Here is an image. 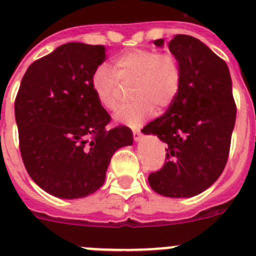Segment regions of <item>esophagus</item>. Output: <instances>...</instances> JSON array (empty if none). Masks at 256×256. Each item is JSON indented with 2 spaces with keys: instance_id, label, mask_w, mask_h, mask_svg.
<instances>
[{
  "instance_id": "1",
  "label": "esophagus",
  "mask_w": 256,
  "mask_h": 256,
  "mask_svg": "<svg viewBox=\"0 0 256 256\" xmlns=\"http://www.w3.org/2000/svg\"><path fill=\"white\" fill-rule=\"evenodd\" d=\"M132 135H134L135 140H140L142 136H143V134H142L140 130H134L132 131Z\"/></svg>"
}]
</instances>
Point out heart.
<instances>
[{
	"instance_id": "obj_1",
	"label": "heart",
	"mask_w": 256,
	"mask_h": 256,
	"mask_svg": "<svg viewBox=\"0 0 256 256\" xmlns=\"http://www.w3.org/2000/svg\"><path fill=\"white\" fill-rule=\"evenodd\" d=\"M112 70L98 66L91 76V88L98 102L106 110H116L121 99L122 86H130V103L114 114L121 124L138 128L150 117L154 106H170L176 98L182 82V66L170 51L132 48L116 56Z\"/></svg>"
}]
</instances>
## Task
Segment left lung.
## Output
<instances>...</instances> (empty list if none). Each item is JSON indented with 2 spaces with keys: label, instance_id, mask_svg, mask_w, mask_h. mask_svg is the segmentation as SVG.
<instances>
[{
  "label": "left lung",
  "instance_id": "8db88e82",
  "mask_svg": "<svg viewBox=\"0 0 256 256\" xmlns=\"http://www.w3.org/2000/svg\"><path fill=\"white\" fill-rule=\"evenodd\" d=\"M153 44L162 46L164 40ZM168 50L180 62V88L168 110L143 132L168 144L166 162L150 172V186L158 194L183 198L208 190L223 172L237 108L228 66L204 42L176 34Z\"/></svg>",
  "mask_w": 256,
  "mask_h": 256
}]
</instances>
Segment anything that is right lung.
Wrapping results in <instances>:
<instances>
[{
  "mask_svg": "<svg viewBox=\"0 0 256 256\" xmlns=\"http://www.w3.org/2000/svg\"><path fill=\"white\" fill-rule=\"evenodd\" d=\"M103 45L70 42L33 62L15 98L24 166L33 182L58 198L96 192L116 150L132 144V131L106 128L108 114L91 88L106 60Z\"/></svg>",
  "mask_w": 256,
  "mask_h": 256,
  "instance_id": "obj_1",
  "label": "right lung"
}]
</instances>
